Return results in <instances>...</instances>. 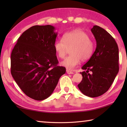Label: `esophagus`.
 <instances>
[{
    "mask_svg": "<svg viewBox=\"0 0 127 127\" xmlns=\"http://www.w3.org/2000/svg\"><path fill=\"white\" fill-rule=\"evenodd\" d=\"M66 73H67L68 74H74V72L70 71V70H66Z\"/></svg>",
    "mask_w": 127,
    "mask_h": 127,
    "instance_id": "esophagus-1",
    "label": "esophagus"
}]
</instances>
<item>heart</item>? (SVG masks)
I'll list each match as a JSON object with an SVG mask.
<instances>
[{
  "label": "heart",
  "instance_id": "1",
  "mask_svg": "<svg viewBox=\"0 0 127 127\" xmlns=\"http://www.w3.org/2000/svg\"><path fill=\"white\" fill-rule=\"evenodd\" d=\"M56 53L61 59L65 58L68 49L70 48V55L62 62V66L67 69L73 70L80 63L86 61L91 57L95 50L93 41L89 35L81 30L65 33L63 39L57 40L54 45Z\"/></svg>",
  "mask_w": 127,
  "mask_h": 127
}]
</instances>
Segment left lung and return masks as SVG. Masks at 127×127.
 <instances>
[{
    "label": "left lung",
    "instance_id": "8db88e82",
    "mask_svg": "<svg viewBox=\"0 0 127 127\" xmlns=\"http://www.w3.org/2000/svg\"><path fill=\"white\" fill-rule=\"evenodd\" d=\"M91 32L95 38L96 48L82 67L86 72H81L82 80L78 87L85 95L96 97L109 89L119 72V49L114 38L104 29L94 26Z\"/></svg>",
    "mask_w": 127,
    "mask_h": 127
}]
</instances>
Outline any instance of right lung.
Listing matches in <instances>:
<instances>
[{
  "label": "right lung",
  "instance_id": "1",
  "mask_svg": "<svg viewBox=\"0 0 127 127\" xmlns=\"http://www.w3.org/2000/svg\"><path fill=\"white\" fill-rule=\"evenodd\" d=\"M55 29L49 25L30 27L18 38L11 53L13 78L27 96L36 100L49 97L66 71L57 65Z\"/></svg>",
  "mask_w": 127,
  "mask_h": 127
}]
</instances>
